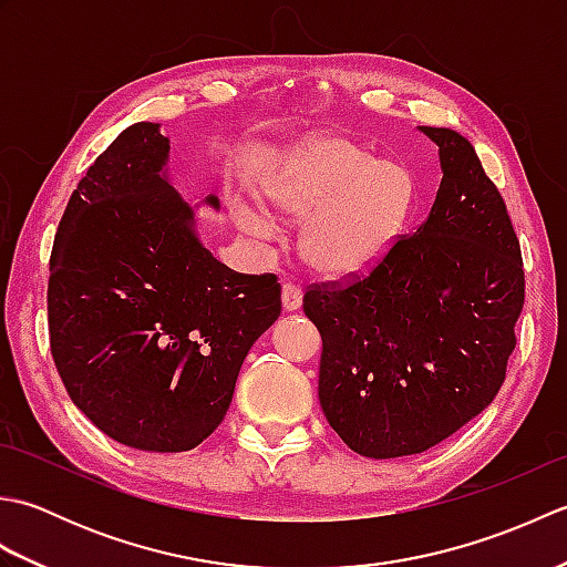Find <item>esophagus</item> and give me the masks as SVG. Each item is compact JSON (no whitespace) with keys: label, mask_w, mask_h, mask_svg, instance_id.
I'll return each instance as SVG.
<instances>
[{"label":"esophagus","mask_w":567,"mask_h":567,"mask_svg":"<svg viewBox=\"0 0 567 567\" xmlns=\"http://www.w3.org/2000/svg\"><path fill=\"white\" fill-rule=\"evenodd\" d=\"M282 307H285V311H295L302 307V287L295 282H285L282 285Z\"/></svg>","instance_id":"34e87169"}]
</instances>
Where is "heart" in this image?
<instances>
[{
	"label": "heart",
	"mask_w": 567,
	"mask_h": 567,
	"mask_svg": "<svg viewBox=\"0 0 567 567\" xmlns=\"http://www.w3.org/2000/svg\"><path fill=\"white\" fill-rule=\"evenodd\" d=\"M262 202L277 219L305 221L299 250L311 268L329 277H353L388 256L400 238L412 177L402 165L375 161L363 146L336 136L309 138L262 187ZM238 224L270 238L268 216L240 207Z\"/></svg>",
	"instance_id": "b5f03b06"
}]
</instances>
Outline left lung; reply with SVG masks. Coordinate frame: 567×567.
<instances>
[{
	"mask_svg": "<svg viewBox=\"0 0 567 567\" xmlns=\"http://www.w3.org/2000/svg\"><path fill=\"white\" fill-rule=\"evenodd\" d=\"M419 128L443 171L426 221L368 275L305 295L323 341V414L378 461L429 451L495 400L524 307L519 238L473 143Z\"/></svg>",
	"mask_w": 567,
	"mask_h": 567,
	"instance_id": "8db88e82",
	"label": "left lung"
}]
</instances>
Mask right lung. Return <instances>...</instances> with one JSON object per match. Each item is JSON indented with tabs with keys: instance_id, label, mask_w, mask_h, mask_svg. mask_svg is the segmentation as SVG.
Masks as SVG:
<instances>
[{
	"instance_id": "1",
	"label": "right lung",
	"mask_w": 567,
	"mask_h": 567,
	"mask_svg": "<svg viewBox=\"0 0 567 567\" xmlns=\"http://www.w3.org/2000/svg\"><path fill=\"white\" fill-rule=\"evenodd\" d=\"M167 153L151 122L114 138L72 192L48 277L51 353L72 404L151 453L212 436L282 309L277 275L236 272L202 246Z\"/></svg>"
}]
</instances>
